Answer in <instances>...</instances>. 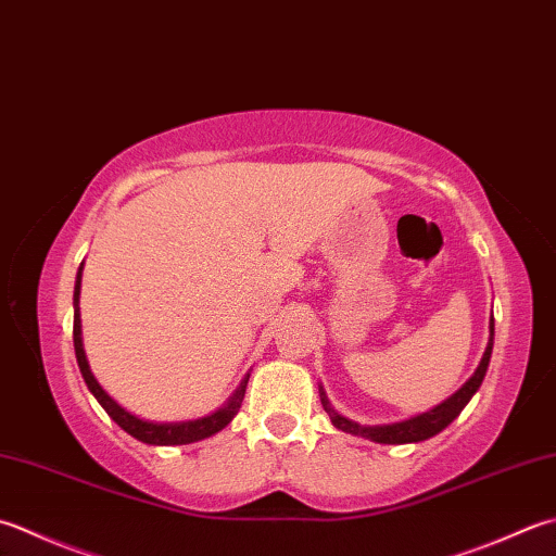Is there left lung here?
Instances as JSON below:
<instances>
[{
  "mask_svg": "<svg viewBox=\"0 0 556 556\" xmlns=\"http://www.w3.org/2000/svg\"><path fill=\"white\" fill-rule=\"evenodd\" d=\"M492 346H494V318L489 320V344L484 350V356L480 366H477V371L472 374V378L467 380V383L458 390V393L451 395L441 405H437L429 412H424V415L412 417L407 421H397V424H383V427H362V424H356L352 419H346L342 415H337V412L330 407V400L325 397V390H320V402L325 412L330 415V421L334 424L340 431L352 433V437H364V439H371L376 443H419V441H427L431 437H437L439 431H443L448 424L460 415L463 407L470 402V397L480 390L484 374H486V366H489V358H492Z\"/></svg>",
  "mask_w": 556,
  "mask_h": 556,
  "instance_id": "obj_1",
  "label": "left lung"
}]
</instances>
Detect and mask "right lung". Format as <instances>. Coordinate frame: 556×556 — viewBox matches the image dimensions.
Returning a JSON list of instances; mask_svg holds the SVG:
<instances>
[{
  "instance_id": "right-lung-1",
  "label": "right lung",
  "mask_w": 556,
  "mask_h": 556,
  "mask_svg": "<svg viewBox=\"0 0 556 556\" xmlns=\"http://www.w3.org/2000/svg\"><path fill=\"white\" fill-rule=\"evenodd\" d=\"M79 293H81V267L76 271V285H74V352H76V364H79V371L86 380V386L93 393V397L101 402V407L111 415V419L117 424L119 429H125L129 437H135L141 443H151V445H185V443H194L202 441L206 437H214L216 431H222L224 427L231 424V419L238 415L241 409V402L245 395V386L248 378H243L241 388L236 390L233 397L226 402L222 409L212 412L210 417L202 419H192V421H170V424H156V421H147L139 419L135 415H129L125 407H119L117 402L105 393V390L98 386V380L93 378L89 362H86L84 354V344H81V315H79Z\"/></svg>"
}]
</instances>
